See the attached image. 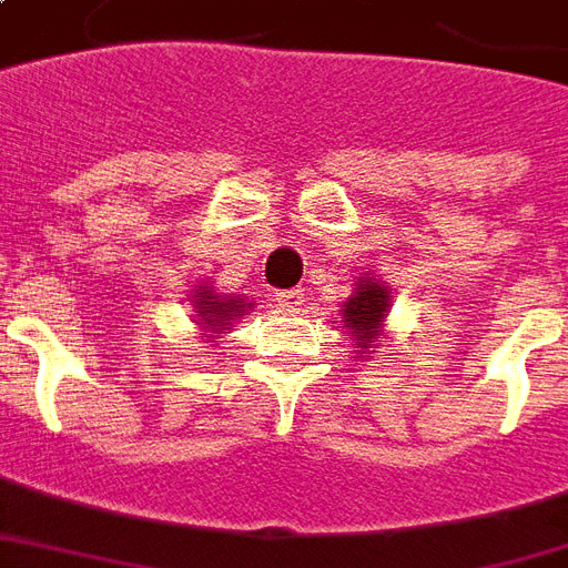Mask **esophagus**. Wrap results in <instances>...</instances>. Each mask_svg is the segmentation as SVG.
<instances>
[{"label":"esophagus","instance_id":"esophagus-1","mask_svg":"<svg viewBox=\"0 0 568 568\" xmlns=\"http://www.w3.org/2000/svg\"><path fill=\"white\" fill-rule=\"evenodd\" d=\"M303 297H306V292L303 288H288V292H276V303L283 306L285 313H297L303 306Z\"/></svg>","mask_w":568,"mask_h":568}]
</instances>
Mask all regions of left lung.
Returning a JSON list of instances; mask_svg holds the SVG:
<instances>
[{
  "label": "left lung",
  "mask_w": 568,
  "mask_h": 568,
  "mask_svg": "<svg viewBox=\"0 0 568 568\" xmlns=\"http://www.w3.org/2000/svg\"><path fill=\"white\" fill-rule=\"evenodd\" d=\"M389 297H393L389 285H384L372 274H363L357 276V285L348 294V301L342 303L339 318L361 361H369L372 348H378L381 342L387 339L384 324H387Z\"/></svg>",
  "instance_id": "left-lung-1"
}]
</instances>
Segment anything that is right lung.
Instances as JSON below:
<instances>
[{
  "label": "right lung",
  "mask_w": 568,
  "mask_h": 568,
  "mask_svg": "<svg viewBox=\"0 0 568 568\" xmlns=\"http://www.w3.org/2000/svg\"><path fill=\"white\" fill-rule=\"evenodd\" d=\"M190 306H193V322L199 324L202 336H207V342L223 339L220 333H229L235 327V322L244 313L253 310V303H246L241 294H220L214 288V283H199L190 294Z\"/></svg>",
  "instance_id": "add662e5"
}]
</instances>
